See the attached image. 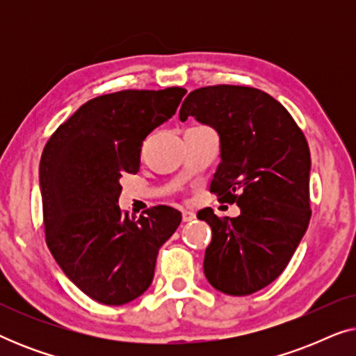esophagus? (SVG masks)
<instances>
[{"label": "esophagus", "instance_id": "obj_1", "mask_svg": "<svg viewBox=\"0 0 356 356\" xmlns=\"http://www.w3.org/2000/svg\"><path fill=\"white\" fill-rule=\"evenodd\" d=\"M181 217H183V222H191V220H194V218H196V213L189 212V211H183Z\"/></svg>", "mask_w": 356, "mask_h": 356}]
</instances>
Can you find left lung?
Here are the masks:
<instances>
[{
  "mask_svg": "<svg viewBox=\"0 0 356 356\" xmlns=\"http://www.w3.org/2000/svg\"><path fill=\"white\" fill-rule=\"evenodd\" d=\"M194 116L220 138V163L211 193L235 202L238 217L197 212L212 228L204 274L213 289L245 296L279 277L311 218V155L303 131L285 106L245 86H209L184 99L179 120Z\"/></svg>",
  "mask_w": 356,
  "mask_h": 356,
  "instance_id": "left-lung-1",
  "label": "left lung"
}]
</instances>
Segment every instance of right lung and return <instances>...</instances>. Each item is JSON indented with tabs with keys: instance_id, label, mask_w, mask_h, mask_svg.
<instances>
[{
	"instance_id": "add662e5",
	"label": "right lung",
	"mask_w": 356,
	"mask_h": 356,
	"mask_svg": "<svg viewBox=\"0 0 356 356\" xmlns=\"http://www.w3.org/2000/svg\"><path fill=\"white\" fill-rule=\"evenodd\" d=\"M184 94L183 87H168L95 97L43 149L48 250L67 279L102 305L129 303L149 289L160 246L181 223V212L168 206L131 217L118 199L120 178L139 172L143 140L172 118Z\"/></svg>"
}]
</instances>
